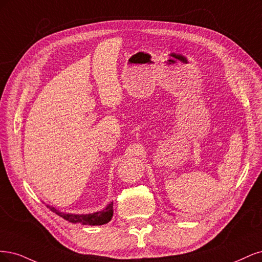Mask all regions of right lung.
Returning <instances> with one entry per match:
<instances>
[{
	"label": "right lung",
	"instance_id": "obj_1",
	"mask_svg": "<svg viewBox=\"0 0 262 262\" xmlns=\"http://www.w3.org/2000/svg\"><path fill=\"white\" fill-rule=\"evenodd\" d=\"M48 208L51 209V211H53V212L56 213L57 215L65 219L66 221L72 222V223L102 225L111 221V219L113 216V202L107 205L106 208H104L102 211H98V212L89 213V214H72V213L61 212V211H58L55 208L50 207V206H48Z\"/></svg>",
	"mask_w": 262,
	"mask_h": 262
}]
</instances>
